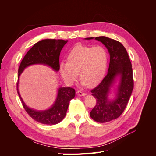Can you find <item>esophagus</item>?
<instances>
[{
  "label": "esophagus",
  "instance_id": "1",
  "mask_svg": "<svg viewBox=\"0 0 156 156\" xmlns=\"http://www.w3.org/2000/svg\"><path fill=\"white\" fill-rule=\"evenodd\" d=\"M76 94H77V96H85L86 95L85 93L81 92V90H77L76 91Z\"/></svg>",
  "mask_w": 156,
  "mask_h": 156
}]
</instances>
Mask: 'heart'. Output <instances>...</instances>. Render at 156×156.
Returning a JSON list of instances; mask_svg holds the SVG:
<instances>
[{
    "label": "heart",
    "mask_w": 156,
    "mask_h": 156,
    "mask_svg": "<svg viewBox=\"0 0 156 156\" xmlns=\"http://www.w3.org/2000/svg\"><path fill=\"white\" fill-rule=\"evenodd\" d=\"M68 62L60 65V72L69 84H73L78 78L83 85L92 87L100 83L104 77L108 64V54L100 46L77 45L68 55Z\"/></svg>",
    "instance_id": "heart-1"
}]
</instances>
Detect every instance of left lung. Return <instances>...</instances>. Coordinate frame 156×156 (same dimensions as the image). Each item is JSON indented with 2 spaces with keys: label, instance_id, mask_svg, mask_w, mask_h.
I'll return each mask as SVG.
<instances>
[{
  "label": "left lung",
  "instance_id": "left-lung-1",
  "mask_svg": "<svg viewBox=\"0 0 156 156\" xmlns=\"http://www.w3.org/2000/svg\"><path fill=\"white\" fill-rule=\"evenodd\" d=\"M95 39L101 41L107 48L110 55V62L106 76L99 85L91 90L96 103L90 112V116L94 121L104 123L118 119L125 110L134 87L133 69L127 51L120 42L105 36L97 37ZM118 75L121 76V83L117 98L115 101L109 102L107 96Z\"/></svg>",
  "mask_w": 156,
  "mask_h": 156
}]
</instances>
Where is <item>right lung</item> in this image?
<instances>
[{
	"instance_id": "1",
	"label": "right lung",
	"mask_w": 156,
	"mask_h": 156,
	"mask_svg": "<svg viewBox=\"0 0 156 156\" xmlns=\"http://www.w3.org/2000/svg\"><path fill=\"white\" fill-rule=\"evenodd\" d=\"M68 40L46 39L37 42L27 52L23 58L18 69V81L21 73L24 69L30 65L42 64L49 66L54 70L60 69L59 57L60 51ZM18 81L17 90L20 96L23 108L29 115L34 120L40 123L48 125H54L59 123L63 120L66 112L70 100L75 97V89L71 87H61L58 89V96L53 107L48 110L37 111L28 107L23 102L18 91Z\"/></svg>"
}]
</instances>
